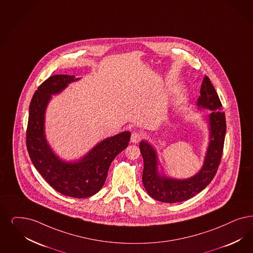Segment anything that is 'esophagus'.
Returning a JSON list of instances; mask_svg holds the SVG:
<instances>
[{
  "label": "esophagus",
  "mask_w": 253,
  "mask_h": 253,
  "mask_svg": "<svg viewBox=\"0 0 253 253\" xmlns=\"http://www.w3.org/2000/svg\"><path fill=\"white\" fill-rule=\"evenodd\" d=\"M141 138H142V133H141L140 131H133V132L131 133V143H133V144H136V143H138V142H139L140 140H141Z\"/></svg>",
  "instance_id": "obj_1"
}]
</instances>
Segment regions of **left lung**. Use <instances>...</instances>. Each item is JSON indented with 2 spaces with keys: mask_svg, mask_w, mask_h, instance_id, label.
Here are the masks:
<instances>
[{
  "mask_svg": "<svg viewBox=\"0 0 253 253\" xmlns=\"http://www.w3.org/2000/svg\"><path fill=\"white\" fill-rule=\"evenodd\" d=\"M197 104L199 109H209V143L204 165L200 171L190 178L175 179L160 174L156 150L142 140L139 148L144 160L142 180L149 196L163 203H178L188 200L202 192L217 173L226 133L225 114L216 89L209 77L205 76Z\"/></svg>",
  "mask_w": 253,
  "mask_h": 253,
  "instance_id": "obj_1",
  "label": "left lung"
}]
</instances>
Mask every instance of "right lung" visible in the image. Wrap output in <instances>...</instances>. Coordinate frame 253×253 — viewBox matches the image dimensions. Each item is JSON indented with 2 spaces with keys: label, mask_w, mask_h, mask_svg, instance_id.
Listing matches in <instances>:
<instances>
[{
  "label": "right lung",
  "mask_w": 253,
  "mask_h": 253,
  "mask_svg": "<svg viewBox=\"0 0 253 253\" xmlns=\"http://www.w3.org/2000/svg\"><path fill=\"white\" fill-rule=\"evenodd\" d=\"M79 79L56 75L38 87L29 108L26 144L36 170L55 191L74 198H87L102 189L112 161L128 147L131 132L122 131L101 141L79 161L64 162L54 153L44 134L45 109L51 95Z\"/></svg>",
  "instance_id": "add662e5"
}]
</instances>
